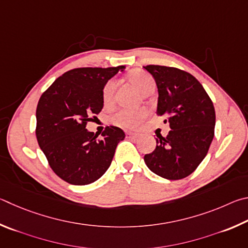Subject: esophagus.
Wrapping results in <instances>:
<instances>
[{
	"label": "esophagus",
	"instance_id": "34e87169",
	"mask_svg": "<svg viewBox=\"0 0 248 248\" xmlns=\"http://www.w3.org/2000/svg\"><path fill=\"white\" fill-rule=\"evenodd\" d=\"M126 135L128 137H133V138H136L138 136V134L136 133H133V132H126Z\"/></svg>",
	"mask_w": 248,
	"mask_h": 248
}]
</instances>
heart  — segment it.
I'll use <instances>...</instances> for the list:
<instances>
[{"label":"heart","instance_id":"1","mask_svg":"<svg viewBox=\"0 0 248 248\" xmlns=\"http://www.w3.org/2000/svg\"><path fill=\"white\" fill-rule=\"evenodd\" d=\"M129 79L135 85L138 90L141 91L142 93H147L150 89L155 88V79L149 74L142 71H135L129 75ZM116 82L115 79H108L104 84L102 88V100L106 106H110L113 102L114 98ZM146 110L144 108H122L117 111L114 115L112 116V122L117 126L122 127H134L136 126L141 119L146 116Z\"/></svg>","mask_w":248,"mask_h":248}]
</instances>
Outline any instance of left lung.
<instances>
[{
    "label": "left lung",
    "mask_w": 248,
    "mask_h": 248,
    "mask_svg": "<svg viewBox=\"0 0 248 248\" xmlns=\"http://www.w3.org/2000/svg\"><path fill=\"white\" fill-rule=\"evenodd\" d=\"M158 87L157 114L171 131L158 136L157 146L144 160L151 171L175 181L188 176L206 157L215 136L216 112L202 85L189 73L161 65L144 66Z\"/></svg>",
    "instance_id": "8db88e82"
}]
</instances>
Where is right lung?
<instances>
[{"instance_id": "1", "label": "right lung", "mask_w": 248, "mask_h": 248, "mask_svg": "<svg viewBox=\"0 0 248 248\" xmlns=\"http://www.w3.org/2000/svg\"><path fill=\"white\" fill-rule=\"evenodd\" d=\"M124 68L71 69L39 99L38 144L53 172L69 184L87 185L99 180L111 166L117 144L124 140L120 127L107 126L102 140L86 128L91 116L102 110L104 84Z\"/></svg>"}]
</instances>
